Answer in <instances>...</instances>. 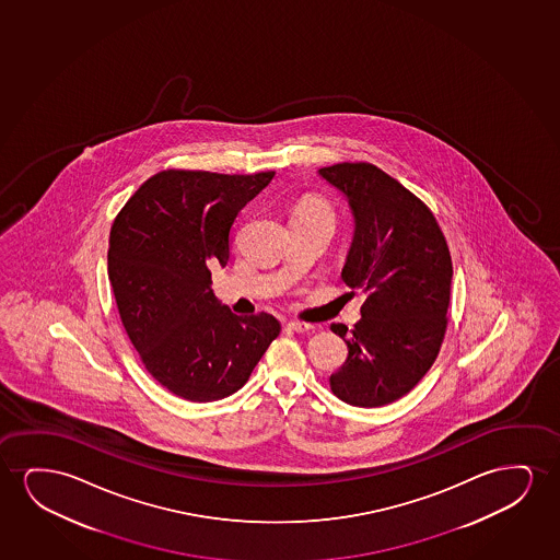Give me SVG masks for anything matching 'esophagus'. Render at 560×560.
<instances>
[{"mask_svg":"<svg viewBox=\"0 0 560 560\" xmlns=\"http://www.w3.org/2000/svg\"><path fill=\"white\" fill-rule=\"evenodd\" d=\"M287 329L294 330V332H310V330H314V325H310V323H300V322H289L287 323Z\"/></svg>","mask_w":560,"mask_h":560,"instance_id":"esophagus-1","label":"esophagus"}]
</instances>
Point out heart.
<instances>
[{"instance_id": "obj_1", "label": "heart", "mask_w": 560, "mask_h": 560, "mask_svg": "<svg viewBox=\"0 0 560 560\" xmlns=\"http://www.w3.org/2000/svg\"><path fill=\"white\" fill-rule=\"evenodd\" d=\"M294 215H302V218H323V220L332 222V212H330L329 205L323 202V200L314 199V197L302 200Z\"/></svg>"}]
</instances>
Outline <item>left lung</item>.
<instances>
[{
  "label": "left lung",
  "instance_id": "left-lung-1",
  "mask_svg": "<svg viewBox=\"0 0 560 560\" xmlns=\"http://www.w3.org/2000/svg\"><path fill=\"white\" fill-rule=\"evenodd\" d=\"M317 174L345 195L353 237L342 279L368 299L348 358L330 390L355 407H381L406 396L436 360L447 327L452 256L429 208L368 162H342Z\"/></svg>",
  "mask_w": 560,
  "mask_h": 560
}]
</instances>
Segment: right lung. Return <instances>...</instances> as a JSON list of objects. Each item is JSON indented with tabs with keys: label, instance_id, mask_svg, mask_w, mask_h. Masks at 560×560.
Returning <instances> with one entry per match:
<instances>
[{
	"label": "right lung",
	"instance_id": "1",
	"mask_svg": "<svg viewBox=\"0 0 560 560\" xmlns=\"http://www.w3.org/2000/svg\"><path fill=\"white\" fill-rule=\"evenodd\" d=\"M273 176L166 170L113 223L108 281L124 329L154 381L179 398L235 394L281 330L273 315L233 314L210 279V266L230 260L238 212Z\"/></svg>",
	"mask_w": 560,
	"mask_h": 560
}]
</instances>
